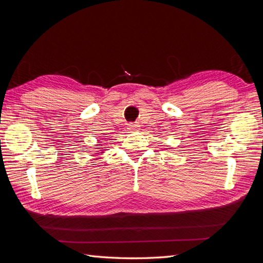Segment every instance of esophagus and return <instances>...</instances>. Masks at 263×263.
<instances>
[{
  "instance_id": "34e87169",
  "label": "esophagus",
  "mask_w": 263,
  "mask_h": 263,
  "mask_svg": "<svg viewBox=\"0 0 263 263\" xmlns=\"http://www.w3.org/2000/svg\"><path fill=\"white\" fill-rule=\"evenodd\" d=\"M138 125L137 124H129L128 126H127V129H128L130 133L132 132H137V129H138Z\"/></svg>"
}]
</instances>
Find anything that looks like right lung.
I'll return each mask as SVG.
<instances>
[{
	"mask_svg": "<svg viewBox=\"0 0 263 263\" xmlns=\"http://www.w3.org/2000/svg\"><path fill=\"white\" fill-rule=\"evenodd\" d=\"M101 144V142H99V144L98 145H100ZM97 149H99V151H100V154H104V151H105V149H104V147H99V148H97Z\"/></svg>",
	"mask_w": 263,
	"mask_h": 263,
	"instance_id": "right-lung-1",
	"label": "right lung"
}]
</instances>
